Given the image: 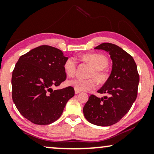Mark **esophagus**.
<instances>
[{"label": "esophagus", "instance_id": "esophagus-1", "mask_svg": "<svg viewBox=\"0 0 154 154\" xmlns=\"http://www.w3.org/2000/svg\"><path fill=\"white\" fill-rule=\"evenodd\" d=\"M80 92H81V91H79V90L75 89V94H79V93H80Z\"/></svg>", "mask_w": 154, "mask_h": 154}]
</instances>
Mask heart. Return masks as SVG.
<instances>
[{"instance_id": "heart-1", "label": "heart", "mask_w": 154, "mask_h": 154, "mask_svg": "<svg viewBox=\"0 0 154 154\" xmlns=\"http://www.w3.org/2000/svg\"><path fill=\"white\" fill-rule=\"evenodd\" d=\"M83 60L93 67L88 76L90 79H83L75 78L69 81V85L79 91H88L93 90L97 86V81L100 84H104L109 79V73L105 68L109 64L108 60L101 54H86L82 57ZM77 61L73 57H69L64 64V70L69 77L73 76L76 71Z\"/></svg>"}]
</instances>
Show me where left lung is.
Segmentation results:
<instances>
[{
  "label": "left lung",
  "mask_w": 154,
  "mask_h": 154,
  "mask_svg": "<svg viewBox=\"0 0 154 154\" xmlns=\"http://www.w3.org/2000/svg\"><path fill=\"white\" fill-rule=\"evenodd\" d=\"M94 49L108 52L112 60L111 75L98 90L107 94L102 98L89 97L83 107L88 121L99 126L116 123L130 111L137 96L140 75L132 57L115 44L104 43Z\"/></svg>",
  "instance_id": "left-lung-1"
}]
</instances>
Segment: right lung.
<instances>
[{
    "instance_id": "obj_1",
    "label": "right lung",
    "mask_w": 154,
    "mask_h": 154,
    "mask_svg": "<svg viewBox=\"0 0 154 154\" xmlns=\"http://www.w3.org/2000/svg\"><path fill=\"white\" fill-rule=\"evenodd\" d=\"M62 50L41 45L23 54L12 75V97L20 113L31 123L48 125L61 116L75 94L71 86L52 90L66 79Z\"/></svg>"
}]
</instances>
